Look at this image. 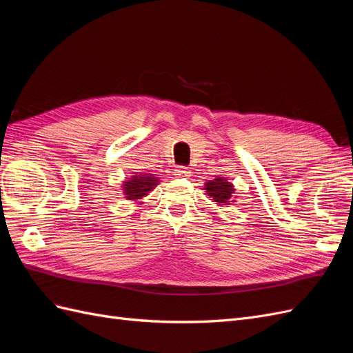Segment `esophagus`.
<instances>
[{
  "mask_svg": "<svg viewBox=\"0 0 353 353\" xmlns=\"http://www.w3.org/2000/svg\"><path fill=\"white\" fill-rule=\"evenodd\" d=\"M176 178H190V175H191V172H190V169L188 168H185V166H178L176 169H175V174H174Z\"/></svg>",
  "mask_w": 353,
  "mask_h": 353,
  "instance_id": "esophagus-1",
  "label": "esophagus"
}]
</instances>
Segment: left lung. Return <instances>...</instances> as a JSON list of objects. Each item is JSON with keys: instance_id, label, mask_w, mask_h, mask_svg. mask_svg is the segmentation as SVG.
Returning a JSON list of instances; mask_svg holds the SVG:
<instances>
[{"instance_id": "1", "label": "left lung", "mask_w": 353, "mask_h": 353, "mask_svg": "<svg viewBox=\"0 0 353 353\" xmlns=\"http://www.w3.org/2000/svg\"><path fill=\"white\" fill-rule=\"evenodd\" d=\"M205 194L212 199L213 203H216L218 206H231L234 201H236V197H234V185L230 183L228 179L216 176L215 179L208 181L205 183Z\"/></svg>"}]
</instances>
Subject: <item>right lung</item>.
I'll use <instances>...</instances> for the list:
<instances>
[{
  "label": "right lung",
  "instance_id": "add662e5",
  "mask_svg": "<svg viewBox=\"0 0 353 353\" xmlns=\"http://www.w3.org/2000/svg\"><path fill=\"white\" fill-rule=\"evenodd\" d=\"M160 179L154 174L135 172L131 178H126L122 183V191L126 200L141 205L144 197L159 185Z\"/></svg>",
  "mask_w": 353,
  "mask_h": 353
}]
</instances>
